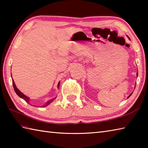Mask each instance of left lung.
Masks as SVG:
<instances>
[{
  "instance_id": "obj_1",
  "label": "left lung",
  "mask_w": 148,
  "mask_h": 148,
  "mask_svg": "<svg viewBox=\"0 0 148 148\" xmlns=\"http://www.w3.org/2000/svg\"><path fill=\"white\" fill-rule=\"evenodd\" d=\"M128 39H130V38H129V37H128ZM137 76H138V74L137 73ZM132 93L130 94V95H128V98H129V97H130V95H132Z\"/></svg>"
}]
</instances>
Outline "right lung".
<instances>
[{
  "mask_svg": "<svg viewBox=\"0 0 148 148\" xmlns=\"http://www.w3.org/2000/svg\"><path fill=\"white\" fill-rule=\"evenodd\" d=\"M11 76H12V75H11ZM12 85H13V88H14V91H15L17 95H18L19 97H20V98L23 99V100H25V101H26L27 103H29V100H30V99H29V97H28L27 96L25 95L23 93H21V92H20V91L17 88L16 86L14 80H13V79H12ZM59 86H60V82H59V83H58V88H59ZM55 99H56V97H55V98H53V99H50L49 100H48V101L46 102V103L45 105L42 106V108H43V107H46V106H48L49 104H50V103H51V102L53 101V100H54ZM41 108H42V107H41Z\"/></svg>",
  "mask_w": 148,
  "mask_h": 148,
  "instance_id": "obj_1",
  "label": "right lung"
}]
</instances>
